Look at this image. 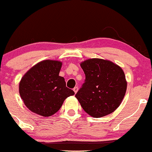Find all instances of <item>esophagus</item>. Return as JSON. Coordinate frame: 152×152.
Instances as JSON below:
<instances>
[{"label": "esophagus", "mask_w": 152, "mask_h": 152, "mask_svg": "<svg viewBox=\"0 0 152 152\" xmlns=\"http://www.w3.org/2000/svg\"><path fill=\"white\" fill-rule=\"evenodd\" d=\"M78 88L77 87V86H76L74 88V93L75 94H76V93H77V91H78Z\"/></svg>", "instance_id": "1"}]
</instances>
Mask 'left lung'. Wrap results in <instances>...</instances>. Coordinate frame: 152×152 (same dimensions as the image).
I'll return each mask as SVG.
<instances>
[{"label": "left lung", "instance_id": "obj_1", "mask_svg": "<svg viewBox=\"0 0 152 152\" xmlns=\"http://www.w3.org/2000/svg\"><path fill=\"white\" fill-rule=\"evenodd\" d=\"M86 79L76 98L85 112L101 118L120 106L127 90L125 73L108 60L89 58L81 63Z\"/></svg>", "mask_w": 152, "mask_h": 152}]
</instances>
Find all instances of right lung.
<instances>
[{
    "label": "right lung",
    "instance_id": "add662e5",
    "mask_svg": "<svg viewBox=\"0 0 152 152\" xmlns=\"http://www.w3.org/2000/svg\"><path fill=\"white\" fill-rule=\"evenodd\" d=\"M62 63L54 60L40 61L23 76L19 93L24 103L32 112L44 117L55 114L66 98L74 95L58 76Z\"/></svg>",
    "mask_w": 152,
    "mask_h": 152
}]
</instances>
